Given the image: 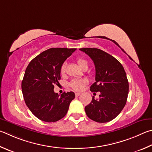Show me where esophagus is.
<instances>
[{
    "mask_svg": "<svg viewBox=\"0 0 152 152\" xmlns=\"http://www.w3.org/2000/svg\"><path fill=\"white\" fill-rule=\"evenodd\" d=\"M80 95V93H75V96H77V97H78V96H79Z\"/></svg>",
    "mask_w": 152,
    "mask_h": 152,
    "instance_id": "obj_1",
    "label": "esophagus"
}]
</instances>
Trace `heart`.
Here are the masks:
<instances>
[{
	"label": "heart",
	"instance_id": "heart-1",
	"mask_svg": "<svg viewBox=\"0 0 152 152\" xmlns=\"http://www.w3.org/2000/svg\"><path fill=\"white\" fill-rule=\"evenodd\" d=\"M77 63L79 65L80 67L83 68L86 66H88V63L86 60H85L82 58H78L77 59ZM66 70V64L64 63L60 68V74H64L65 73ZM88 84V81L86 80H74L70 83V87L72 88L73 90L76 91H80L82 90L86 85Z\"/></svg>",
	"mask_w": 152,
	"mask_h": 152
}]
</instances>
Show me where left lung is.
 Masks as SVG:
<instances>
[{
    "label": "left lung",
    "mask_w": 152,
    "mask_h": 152,
    "mask_svg": "<svg viewBox=\"0 0 152 152\" xmlns=\"http://www.w3.org/2000/svg\"><path fill=\"white\" fill-rule=\"evenodd\" d=\"M93 60L96 68V82L91 92H100V98L85 107L90 119L99 123L110 122L122 112L126 104L129 84L123 66L114 56L96 48L80 49Z\"/></svg>",
    "instance_id": "obj_1"
}]
</instances>
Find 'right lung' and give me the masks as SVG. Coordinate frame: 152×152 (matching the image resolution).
<instances>
[{"label": "right lung", "mask_w": 152, "mask_h": 152, "mask_svg": "<svg viewBox=\"0 0 152 152\" xmlns=\"http://www.w3.org/2000/svg\"><path fill=\"white\" fill-rule=\"evenodd\" d=\"M76 48H52L32 59L27 66L22 92L26 106L38 119L54 122L64 118L75 98L73 92L55 93V84H59L60 68Z\"/></svg>", "instance_id": "1"}]
</instances>
